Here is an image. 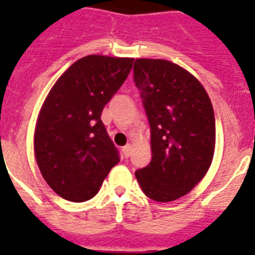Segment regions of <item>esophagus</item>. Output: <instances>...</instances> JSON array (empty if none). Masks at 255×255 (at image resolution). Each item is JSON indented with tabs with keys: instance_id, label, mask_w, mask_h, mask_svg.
I'll use <instances>...</instances> for the list:
<instances>
[{
	"instance_id": "1",
	"label": "esophagus",
	"mask_w": 255,
	"mask_h": 255,
	"mask_svg": "<svg viewBox=\"0 0 255 255\" xmlns=\"http://www.w3.org/2000/svg\"><path fill=\"white\" fill-rule=\"evenodd\" d=\"M131 149H132L131 144H127L126 147H123V152H124V156H126V157H128V156L131 155Z\"/></svg>"
}]
</instances>
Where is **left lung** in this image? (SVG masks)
<instances>
[{
    "mask_svg": "<svg viewBox=\"0 0 255 255\" xmlns=\"http://www.w3.org/2000/svg\"><path fill=\"white\" fill-rule=\"evenodd\" d=\"M133 82L151 127L152 160L135 172L144 194L160 202L185 196L209 169L216 120L205 88L165 59H136Z\"/></svg>",
    "mask_w": 255,
    "mask_h": 255,
    "instance_id": "left-lung-1",
    "label": "left lung"
}]
</instances>
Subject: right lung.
<instances>
[{"instance_id": "1", "label": "right lung", "mask_w": 255, "mask_h": 255, "mask_svg": "<svg viewBox=\"0 0 255 255\" xmlns=\"http://www.w3.org/2000/svg\"><path fill=\"white\" fill-rule=\"evenodd\" d=\"M132 63V58L88 55L70 66L50 90L38 116L34 152L43 178L62 198H92L119 163L100 116Z\"/></svg>"}]
</instances>
